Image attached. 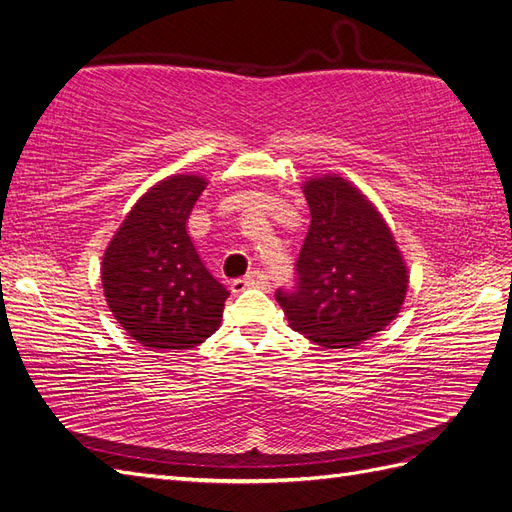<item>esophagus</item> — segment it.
Here are the masks:
<instances>
[{
	"label": "esophagus",
	"instance_id": "obj_1",
	"mask_svg": "<svg viewBox=\"0 0 512 512\" xmlns=\"http://www.w3.org/2000/svg\"><path fill=\"white\" fill-rule=\"evenodd\" d=\"M269 286V275L262 271H252L247 273L241 280H232L230 290L232 292H243L245 288H267Z\"/></svg>",
	"mask_w": 512,
	"mask_h": 512
}]
</instances>
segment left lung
Masks as SVG:
<instances>
[{"label":"left lung","mask_w":512,"mask_h":512,"mask_svg":"<svg viewBox=\"0 0 512 512\" xmlns=\"http://www.w3.org/2000/svg\"><path fill=\"white\" fill-rule=\"evenodd\" d=\"M312 224L297 288L277 290L288 324L322 348H354L397 318L408 267L376 205L335 173L303 181Z\"/></svg>","instance_id":"1"}]
</instances>
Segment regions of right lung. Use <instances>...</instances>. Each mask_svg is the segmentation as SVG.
<instances>
[{
	"label": "right lung",
	"instance_id": "obj_1",
	"mask_svg": "<svg viewBox=\"0 0 512 512\" xmlns=\"http://www.w3.org/2000/svg\"><path fill=\"white\" fill-rule=\"evenodd\" d=\"M203 175H170L136 200L102 256L106 305L153 350H190L218 331L228 290L200 260L188 218Z\"/></svg>",
	"mask_w": 512,
	"mask_h": 512
}]
</instances>
